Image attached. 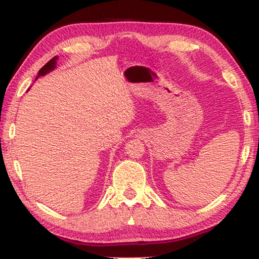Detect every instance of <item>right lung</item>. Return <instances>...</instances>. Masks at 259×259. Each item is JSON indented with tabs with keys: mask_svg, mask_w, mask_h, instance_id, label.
<instances>
[{
	"mask_svg": "<svg viewBox=\"0 0 259 259\" xmlns=\"http://www.w3.org/2000/svg\"><path fill=\"white\" fill-rule=\"evenodd\" d=\"M57 59H58V58H57V57H54V58L48 61V63L45 65V66H43V67L40 69V71H38L37 77H38V76H42V75H46L47 73H49L50 71H52V69H54V68L56 67V60H57ZM37 77H36V78H37Z\"/></svg>",
	"mask_w": 259,
	"mask_h": 259,
	"instance_id": "right-lung-1",
	"label": "right lung"
}]
</instances>
